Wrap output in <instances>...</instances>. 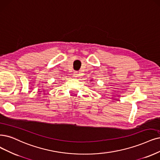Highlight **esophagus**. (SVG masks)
<instances>
[{
	"mask_svg": "<svg viewBox=\"0 0 160 160\" xmlns=\"http://www.w3.org/2000/svg\"><path fill=\"white\" fill-rule=\"evenodd\" d=\"M78 72H74V73H73V76H74V77H75V78H76V77H78Z\"/></svg>",
	"mask_w": 160,
	"mask_h": 160,
	"instance_id": "34e87169",
	"label": "esophagus"
}]
</instances>
